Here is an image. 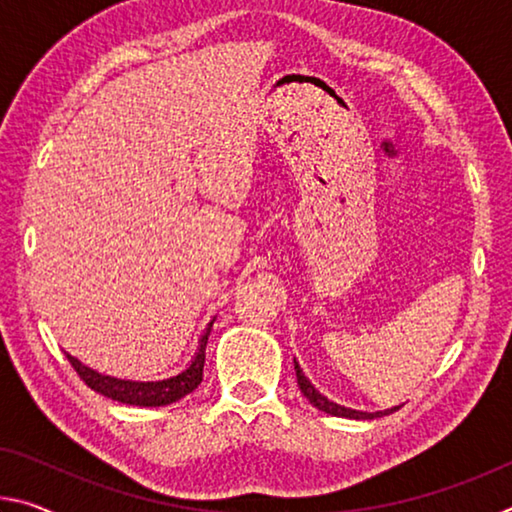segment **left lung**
Masks as SVG:
<instances>
[{"mask_svg": "<svg viewBox=\"0 0 512 512\" xmlns=\"http://www.w3.org/2000/svg\"><path fill=\"white\" fill-rule=\"evenodd\" d=\"M294 369H296V378H298V387L300 392H303V396L307 401H310L314 408H319L321 412H326V415H332V417H346V419H378V417H385L389 415V412L399 410L401 405H394V408L389 410H380V412H362V410H353V408H344V405H339L335 401H330L328 396H323L319 389H316L310 378L305 376L303 369H300V364L294 360Z\"/></svg>", "mask_w": 512, "mask_h": 512, "instance_id": "left-lung-1", "label": "left lung"}]
</instances>
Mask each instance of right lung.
<instances>
[{
  "label": "right lung",
  "mask_w": 512,
  "mask_h": 512,
  "mask_svg": "<svg viewBox=\"0 0 512 512\" xmlns=\"http://www.w3.org/2000/svg\"><path fill=\"white\" fill-rule=\"evenodd\" d=\"M214 321L216 319L207 323L205 332H202L198 339L196 353H193L191 362L186 364V369L175 373V376H168L161 380L116 378V376H107V373H100L91 367H86V364H81L77 358H72V355H68V360L79 373V378L84 380L88 387L95 389L97 394L107 396V399H113L118 403L139 405V408H159V405H170L184 399L186 394H191L193 389L202 383L205 348H207V339H209V332H212Z\"/></svg>",
  "instance_id": "obj_1"
}]
</instances>
